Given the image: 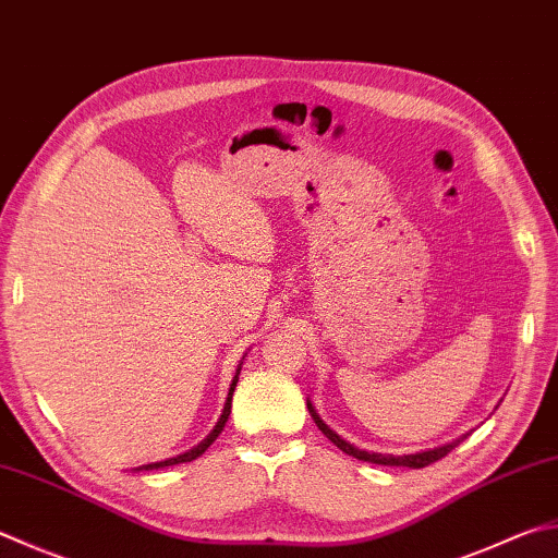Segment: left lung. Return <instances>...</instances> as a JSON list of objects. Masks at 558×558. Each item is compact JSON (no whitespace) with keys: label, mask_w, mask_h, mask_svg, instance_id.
I'll use <instances>...</instances> for the list:
<instances>
[{"label":"left lung","mask_w":558,"mask_h":558,"mask_svg":"<svg viewBox=\"0 0 558 558\" xmlns=\"http://www.w3.org/2000/svg\"><path fill=\"white\" fill-rule=\"evenodd\" d=\"M306 405H308V413H311V417L315 420V425H318V429L320 433L330 439V442L338 447V449H342L344 454H350V457H354V459H360V461H369V464H381V466H408V469H423V466H427V464H435V461H439L442 457H447L451 449H454L459 442H464V437L466 435H461V437H457V439H451V442H447V445H442V447H435V449H427V451H415V454H403V457H393V454H378V451H366V449H360V447H354L352 442H347L344 437H340L338 433H335V429H330L328 425L323 423V417L315 413V408H313V403L311 401H306Z\"/></svg>","instance_id":"obj_1"}]
</instances>
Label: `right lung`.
Listing matches in <instances>:
<instances>
[{
	"instance_id": "add662e5",
	"label": "right lung",
	"mask_w": 558,
	"mask_h": 558,
	"mask_svg": "<svg viewBox=\"0 0 558 558\" xmlns=\"http://www.w3.org/2000/svg\"><path fill=\"white\" fill-rule=\"evenodd\" d=\"M245 360V356H243ZM240 369H243V362H240V366L235 369V376H233V381H230V388H228V398H226V405H223V413H220V417H218V423H216V427L211 429V433H208L202 442H198L196 447H192V449H186L184 454H177V457H170V459H165V461H153V464H143V466H138V469H133V471H155V469H165V466H174V464H184V461H194L196 457H202L204 451L211 447L214 442H216V437L220 435V429L226 427V423H228V415H230V405H233V391H235V386H238V376H240Z\"/></svg>"
}]
</instances>
